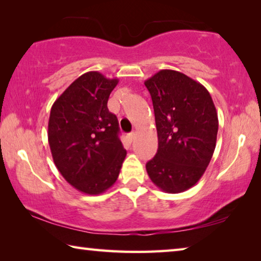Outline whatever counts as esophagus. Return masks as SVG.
Here are the masks:
<instances>
[{
	"label": "esophagus",
	"instance_id": "obj_1",
	"mask_svg": "<svg viewBox=\"0 0 261 261\" xmlns=\"http://www.w3.org/2000/svg\"><path fill=\"white\" fill-rule=\"evenodd\" d=\"M135 137H136V134L135 132H131V134H129V136H127V140H129V143L131 144L132 141L135 140Z\"/></svg>",
	"mask_w": 261,
	"mask_h": 261
}]
</instances>
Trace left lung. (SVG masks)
Listing matches in <instances>:
<instances>
[{
    "label": "left lung",
    "instance_id": "left-lung-1",
    "mask_svg": "<svg viewBox=\"0 0 261 261\" xmlns=\"http://www.w3.org/2000/svg\"><path fill=\"white\" fill-rule=\"evenodd\" d=\"M145 86L158 131V152L146 163L147 174L167 193L187 191L213 156L219 129L214 102L200 83L175 70H160Z\"/></svg>",
    "mask_w": 261,
    "mask_h": 261
}]
</instances>
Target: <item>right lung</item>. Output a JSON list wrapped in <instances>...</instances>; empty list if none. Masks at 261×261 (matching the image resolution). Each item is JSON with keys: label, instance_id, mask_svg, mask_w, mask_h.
Instances as JSON below:
<instances>
[{"label": "right lung", "instance_id": "add662e5", "mask_svg": "<svg viewBox=\"0 0 261 261\" xmlns=\"http://www.w3.org/2000/svg\"><path fill=\"white\" fill-rule=\"evenodd\" d=\"M118 79L98 71L82 74L53 105L48 143L57 169L69 184L100 194L116 182L126 151L116 115L108 110Z\"/></svg>", "mask_w": 261, "mask_h": 261}]
</instances>
